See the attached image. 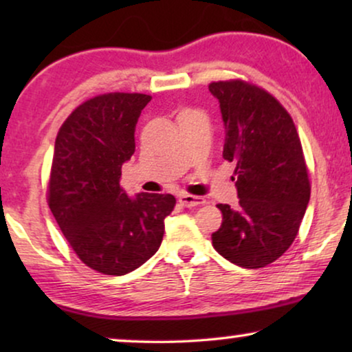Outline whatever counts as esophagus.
<instances>
[{
	"label": "esophagus",
	"instance_id": "34e87169",
	"mask_svg": "<svg viewBox=\"0 0 352 352\" xmlns=\"http://www.w3.org/2000/svg\"><path fill=\"white\" fill-rule=\"evenodd\" d=\"M179 204L186 208H192V206L197 205H204L205 200L201 197H195V195H189V194H181L179 195Z\"/></svg>",
	"mask_w": 352,
	"mask_h": 352
}]
</instances>
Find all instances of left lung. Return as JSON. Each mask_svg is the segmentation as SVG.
Masks as SVG:
<instances>
[{
	"instance_id": "obj_1",
	"label": "left lung",
	"mask_w": 352,
	"mask_h": 352,
	"mask_svg": "<svg viewBox=\"0 0 352 352\" xmlns=\"http://www.w3.org/2000/svg\"><path fill=\"white\" fill-rule=\"evenodd\" d=\"M235 163L239 205H216L223 224L211 234L221 256L245 269L276 261L295 240L311 187L295 123L276 98L245 81L211 83Z\"/></svg>"
}]
</instances>
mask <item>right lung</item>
Masks as SVG:
<instances>
[{
  "label": "right lung",
  "instance_id": "right-lung-1",
  "mask_svg": "<svg viewBox=\"0 0 352 352\" xmlns=\"http://www.w3.org/2000/svg\"><path fill=\"white\" fill-rule=\"evenodd\" d=\"M147 94L109 93L86 100L56 138L47 204L67 242L86 266L124 276L160 248L171 194L129 197L122 166L136 148L134 128Z\"/></svg>",
  "mask_w": 352,
  "mask_h": 352
}]
</instances>
